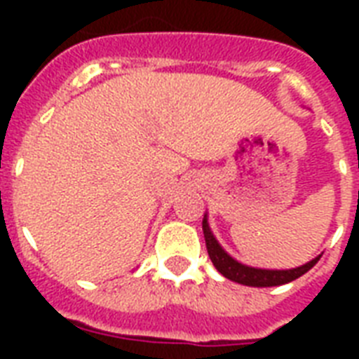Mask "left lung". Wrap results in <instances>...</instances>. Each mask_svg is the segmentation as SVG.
<instances>
[{
	"mask_svg": "<svg viewBox=\"0 0 359 359\" xmlns=\"http://www.w3.org/2000/svg\"><path fill=\"white\" fill-rule=\"evenodd\" d=\"M203 235H205V242H207L208 257H210V261L216 266V270L224 278L231 279L235 283L248 285V287H278V285L290 283V281H294L300 276H304L307 270H311L318 262V259H320V255H318L313 261L306 262V264H302L298 268H292V270H262V268H251L242 264V262L235 261L218 244V240L214 238L212 231L208 227L207 214L203 218Z\"/></svg>",
	"mask_w": 359,
	"mask_h": 359,
	"instance_id": "left-lung-1",
	"label": "left lung"
}]
</instances>
